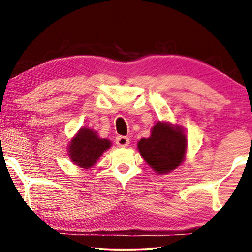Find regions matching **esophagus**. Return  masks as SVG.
<instances>
[{"label":"esophagus","instance_id":"34e87169","mask_svg":"<svg viewBox=\"0 0 252 252\" xmlns=\"http://www.w3.org/2000/svg\"><path fill=\"white\" fill-rule=\"evenodd\" d=\"M116 143L118 147H127L129 144V139L127 136H117Z\"/></svg>","mask_w":252,"mask_h":252}]
</instances>
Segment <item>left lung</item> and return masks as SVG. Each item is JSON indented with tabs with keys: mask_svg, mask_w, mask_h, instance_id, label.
Listing matches in <instances>:
<instances>
[{
	"mask_svg": "<svg viewBox=\"0 0 252 252\" xmlns=\"http://www.w3.org/2000/svg\"><path fill=\"white\" fill-rule=\"evenodd\" d=\"M137 149L155 172L166 174L185 160L187 137L182 127L158 122L151 129V135L137 142Z\"/></svg>",
	"mask_w": 252,
	"mask_h": 252,
	"instance_id": "8db88e82",
	"label": "left lung"
}]
</instances>
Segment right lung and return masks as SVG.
I'll use <instances>...</instances> for the list:
<instances>
[{
  "instance_id": "1",
  "label": "right lung",
  "mask_w": 252,
  "mask_h": 252,
  "mask_svg": "<svg viewBox=\"0 0 252 252\" xmlns=\"http://www.w3.org/2000/svg\"><path fill=\"white\" fill-rule=\"evenodd\" d=\"M110 147L111 142L108 139H101L94 130L84 127L68 143L67 153L75 165L88 170Z\"/></svg>"
}]
</instances>
